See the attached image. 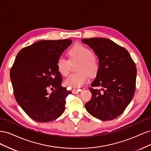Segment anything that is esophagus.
<instances>
[{
  "label": "esophagus",
  "mask_w": 151,
  "mask_h": 151,
  "mask_svg": "<svg viewBox=\"0 0 151 151\" xmlns=\"http://www.w3.org/2000/svg\"><path fill=\"white\" fill-rule=\"evenodd\" d=\"M79 90H77V89H74L72 90V93L73 94H78L79 93Z\"/></svg>",
  "instance_id": "1"
}]
</instances>
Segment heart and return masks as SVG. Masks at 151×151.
<instances>
[{
    "label": "heart",
    "mask_w": 151,
    "mask_h": 151,
    "mask_svg": "<svg viewBox=\"0 0 151 151\" xmlns=\"http://www.w3.org/2000/svg\"><path fill=\"white\" fill-rule=\"evenodd\" d=\"M70 61L64 58H60L57 61V67L58 72L63 76H67L70 72V62L80 60L77 67V72L71 74L65 79V84L72 88H79L88 81V76H94L99 68L98 62L92 50L82 44H77L68 52Z\"/></svg>",
    "instance_id": "heart-1"
}]
</instances>
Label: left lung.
<instances>
[{"mask_svg": "<svg viewBox=\"0 0 151 151\" xmlns=\"http://www.w3.org/2000/svg\"><path fill=\"white\" fill-rule=\"evenodd\" d=\"M99 58L96 77L89 88L92 98L85 108L93 116L106 121L124 111L135 91L137 68L127 50L106 38L82 40ZM96 86H99L98 90Z\"/></svg>", "mask_w": 151, "mask_h": 151, "instance_id": "left-lung-1", "label": "left lung"}]
</instances>
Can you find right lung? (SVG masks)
Listing matches in <instances>:
<instances>
[{
	"label": "right lung",
	"instance_id": "obj_1",
	"mask_svg": "<svg viewBox=\"0 0 151 151\" xmlns=\"http://www.w3.org/2000/svg\"><path fill=\"white\" fill-rule=\"evenodd\" d=\"M71 40H42L21 50L10 71L16 101L31 119L48 122L65 111V98L72 93L61 86L57 63ZM55 91L49 94L47 89Z\"/></svg>",
	"mask_w": 151,
	"mask_h": 151
}]
</instances>
